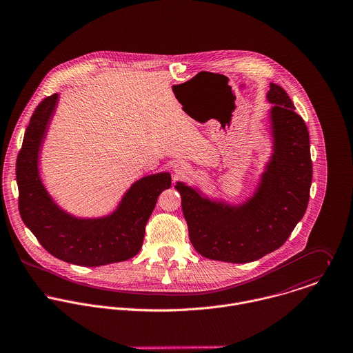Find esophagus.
<instances>
[{
  "mask_svg": "<svg viewBox=\"0 0 353 353\" xmlns=\"http://www.w3.org/2000/svg\"><path fill=\"white\" fill-rule=\"evenodd\" d=\"M173 170H174V173H176L177 176H184V174L188 173V166H187L185 163H176L174 168H173Z\"/></svg>",
  "mask_w": 353,
  "mask_h": 353,
  "instance_id": "obj_1",
  "label": "esophagus"
}]
</instances>
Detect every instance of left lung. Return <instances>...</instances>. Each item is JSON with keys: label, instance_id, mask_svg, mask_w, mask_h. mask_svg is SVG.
I'll use <instances>...</instances> for the list:
<instances>
[{"label": "left lung", "instance_id": "8db88e82", "mask_svg": "<svg viewBox=\"0 0 353 353\" xmlns=\"http://www.w3.org/2000/svg\"><path fill=\"white\" fill-rule=\"evenodd\" d=\"M267 97L274 104V153L253 197L234 207L201 197L183 183L176 185L190 239L210 260H259L279 249L306 212L313 180L306 123L281 86L271 83Z\"/></svg>", "mask_w": 353, "mask_h": 353}]
</instances>
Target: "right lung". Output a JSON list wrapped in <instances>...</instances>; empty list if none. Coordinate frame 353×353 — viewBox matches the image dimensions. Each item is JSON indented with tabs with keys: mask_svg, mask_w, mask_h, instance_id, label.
<instances>
[{
	"mask_svg": "<svg viewBox=\"0 0 353 353\" xmlns=\"http://www.w3.org/2000/svg\"><path fill=\"white\" fill-rule=\"evenodd\" d=\"M57 100L58 94L54 93L40 101L17 156L16 180L21 219L40 245L62 261L83 267L125 261L141 250L158 196L170 188V174L158 173L137 181L110 216L77 219L66 214L46 192L38 170L41 141Z\"/></svg>",
	"mask_w": 353,
	"mask_h": 353,
	"instance_id": "obj_1",
	"label": "right lung"
}]
</instances>
